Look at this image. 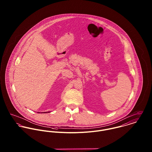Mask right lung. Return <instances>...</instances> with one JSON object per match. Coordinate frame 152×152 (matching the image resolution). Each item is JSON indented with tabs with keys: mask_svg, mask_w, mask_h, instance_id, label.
Here are the masks:
<instances>
[{
	"mask_svg": "<svg viewBox=\"0 0 152 152\" xmlns=\"http://www.w3.org/2000/svg\"><path fill=\"white\" fill-rule=\"evenodd\" d=\"M50 112H42V113H50ZM37 113H40V112H38Z\"/></svg>",
	"mask_w": 152,
	"mask_h": 152,
	"instance_id": "add662e5",
	"label": "right lung"
}]
</instances>
